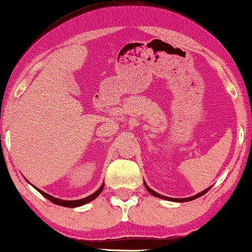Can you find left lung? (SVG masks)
<instances>
[{"instance_id":"obj_1","label":"left lung","mask_w":252,"mask_h":252,"mask_svg":"<svg viewBox=\"0 0 252 252\" xmlns=\"http://www.w3.org/2000/svg\"><path fill=\"white\" fill-rule=\"evenodd\" d=\"M144 186H146V188H147V190L150 192L151 195H154V196H156V197H159V198H164V199H170V201H174V202H188V201H192V199H195V198H198V197H201V196H203L204 194H206V192L209 191V189H205V190H203L202 192H199V194H197V195H195V196H192V197H188V198H170V197H165V196H161V195H159V194H157V192H155L154 190H151V189L148 187V186L144 184Z\"/></svg>"}]
</instances>
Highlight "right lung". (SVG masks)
I'll return each mask as SVG.
<instances>
[{
  "instance_id": "add662e5",
  "label": "right lung",
  "mask_w": 252,
  "mask_h": 252,
  "mask_svg": "<svg viewBox=\"0 0 252 252\" xmlns=\"http://www.w3.org/2000/svg\"><path fill=\"white\" fill-rule=\"evenodd\" d=\"M103 188H104V185H102L101 187H99L98 190H96L94 194H92L91 196H88V197H86V198L77 199V201H63V199L55 198V197H53V196H50V195L46 194V192H43L42 190H39V189H37V190H39V192H40L41 195H43L44 197L49 199L50 202H53L54 204H57V205H61V206H66V208H75V206H81V205L86 204V203H88V202L93 201V199H95L99 194H101L102 190H103Z\"/></svg>"
}]
</instances>
